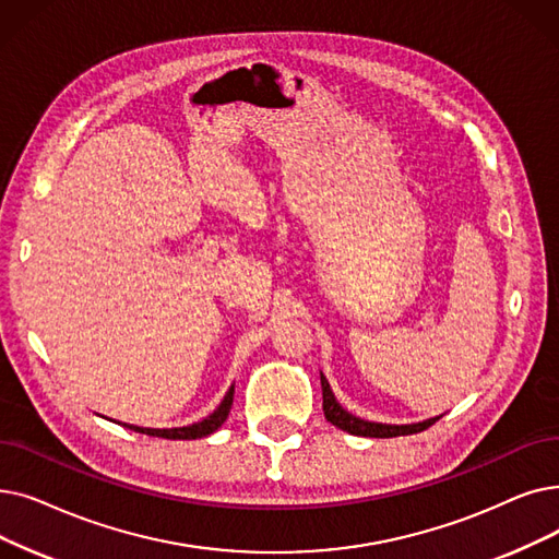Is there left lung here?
I'll list each match as a JSON object with an SVG mask.
<instances>
[{"mask_svg":"<svg viewBox=\"0 0 559 559\" xmlns=\"http://www.w3.org/2000/svg\"><path fill=\"white\" fill-rule=\"evenodd\" d=\"M320 381H322V408H324V416L331 425H335L337 429H343L347 433H354V436H370V439H393V436H406V433H418L427 427H431L436 420H439L441 416L436 418H427L423 423H411V425H385V423H372V420H362L354 414H349L347 408L340 406V402L335 400L331 385L326 381V377L320 372Z\"/></svg>","mask_w":559,"mask_h":559,"instance_id":"8db88e82","label":"left lung"}]
</instances>
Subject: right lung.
Listing matches in <instances>:
<instances>
[{
  "mask_svg": "<svg viewBox=\"0 0 559 559\" xmlns=\"http://www.w3.org/2000/svg\"><path fill=\"white\" fill-rule=\"evenodd\" d=\"M233 395H235V385L228 388V393L224 395L222 404L216 406L210 416H205L199 423H191L185 427H168V429H155V427H136V425H123L128 429H134L139 433H148V436H157V439H171V441H193V439H203V436L212 433L219 429L228 414H230V406H233Z\"/></svg>",
  "mask_w": 559,
  "mask_h": 559,
  "instance_id": "add662e5",
  "label": "right lung"
}]
</instances>
